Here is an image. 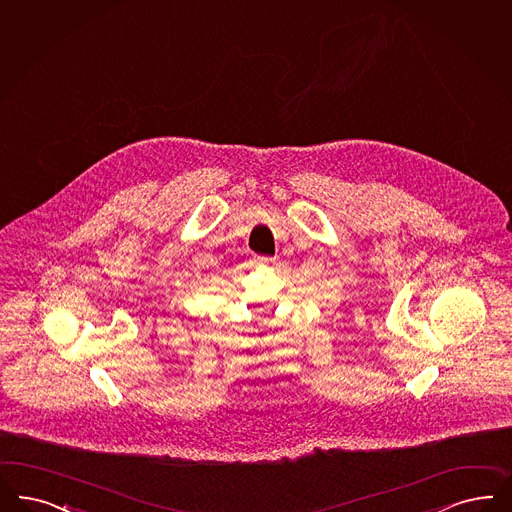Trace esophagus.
Wrapping results in <instances>:
<instances>
[{"mask_svg": "<svg viewBox=\"0 0 512 512\" xmlns=\"http://www.w3.org/2000/svg\"><path fill=\"white\" fill-rule=\"evenodd\" d=\"M258 264H262V265L273 264V258H258Z\"/></svg>", "mask_w": 512, "mask_h": 512, "instance_id": "34e87169", "label": "esophagus"}]
</instances>
